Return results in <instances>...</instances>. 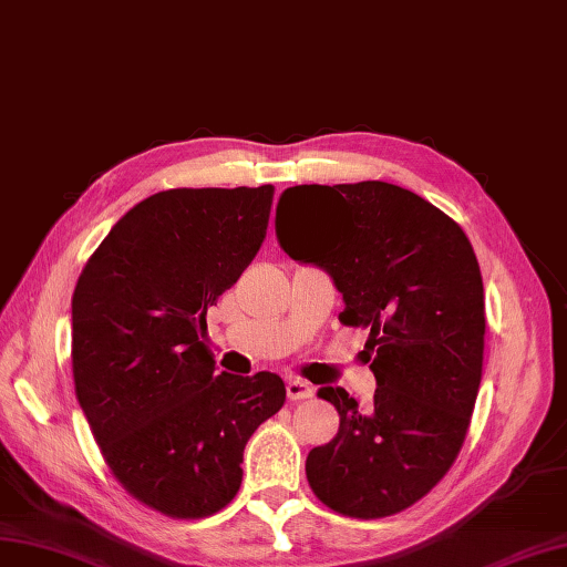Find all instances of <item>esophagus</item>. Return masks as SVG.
Segmentation results:
<instances>
[{
    "instance_id": "esophagus-1",
    "label": "esophagus",
    "mask_w": 567,
    "mask_h": 567,
    "mask_svg": "<svg viewBox=\"0 0 567 567\" xmlns=\"http://www.w3.org/2000/svg\"><path fill=\"white\" fill-rule=\"evenodd\" d=\"M287 396L292 401H299V399H311L313 396V384L303 382L299 378H292L287 382Z\"/></svg>"
}]
</instances>
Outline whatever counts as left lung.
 Wrapping results in <instances>:
<instances>
[{
  "mask_svg": "<svg viewBox=\"0 0 567 567\" xmlns=\"http://www.w3.org/2000/svg\"><path fill=\"white\" fill-rule=\"evenodd\" d=\"M275 235L289 258L326 270L339 320L365 328L378 390L318 396L339 432L311 449L313 494L349 517H384L423 498L463 446L482 380L484 287L471 239L411 189L365 181L282 192Z\"/></svg>",
  "mask_w": 567,
  "mask_h": 567,
  "instance_id": "left-lung-1",
  "label": "left lung"
}]
</instances>
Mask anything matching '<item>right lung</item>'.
Instances as JSON below:
<instances>
[{
	"label": "right lung",
	"mask_w": 567,
	"mask_h": 567,
	"mask_svg": "<svg viewBox=\"0 0 567 567\" xmlns=\"http://www.w3.org/2000/svg\"><path fill=\"white\" fill-rule=\"evenodd\" d=\"M272 185L166 189L104 237L73 292V380L111 473L150 508L206 517L241 484L245 446L285 403L280 375L218 373L206 311L266 237Z\"/></svg>",
	"instance_id": "right-lung-1"
}]
</instances>
